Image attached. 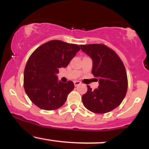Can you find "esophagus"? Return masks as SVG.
Wrapping results in <instances>:
<instances>
[{
  "mask_svg": "<svg viewBox=\"0 0 149 149\" xmlns=\"http://www.w3.org/2000/svg\"><path fill=\"white\" fill-rule=\"evenodd\" d=\"M80 81H74V85L75 86H78V85H80Z\"/></svg>",
  "mask_w": 149,
  "mask_h": 149,
  "instance_id": "esophagus-1",
  "label": "esophagus"
}]
</instances>
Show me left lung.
Listing matches in <instances>:
<instances>
[{"instance_id": "1", "label": "left lung", "mask_w": 149, "mask_h": 149, "mask_svg": "<svg viewBox=\"0 0 149 149\" xmlns=\"http://www.w3.org/2000/svg\"><path fill=\"white\" fill-rule=\"evenodd\" d=\"M92 60V73L98 78L99 87L94 90L88 85L82 96L85 107L95 113H105L118 107L127 90V77L123 61L117 54L103 44L80 45Z\"/></svg>"}]
</instances>
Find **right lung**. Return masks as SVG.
Segmentation results:
<instances>
[{"label": "right lung", "mask_w": 149, "mask_h": 149, "mask_svg": "<svg viewBox=\"0 0 149 149\" xmlns=\"http://www.w3.org/2000/svg\"><path fill=\"white\" fill-rule=\"evenodd\" d=\"M80 49L76 44L53 40L40 45L29 58L24 73V88L33 103L43 110H55L74 88L72 81L58 80L59 69L66 68Z\"/></svg>", "instance_id": "add662e5"}]
</instances>
